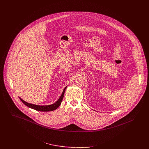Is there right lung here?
Listing matches in <instances>:
<instances>
[{
	"label": "right lung",
	"instance_id": "add662e5",
	"mask_svg": "<svg viewBox=\"0 0 149 149\" xmlns=\"http://www.w3.org/2000/svg\"><path fill=\"white\" fill-rule=\"evenodd\" d=\"M67 86H66L64 88V91L61 95V96L60 97V98L58 99V100L54 103L53 104L51 105H47V106H38V105H36V104H31V103H29L26 102L25 101H24L23 100H22L21 97H19L20 100L23 102V103L24 104H25L26 106L29 108H31L32 109H34L35 110L37 111H43V112H47V111H54L55 109H56L57 108H58V107L60 106L61 102L63 99L64 97V93L65 92V89L66 88Z\"/></svg>",
	"mask_w": 149,
	"mask_h": 149
}]
</instances>
